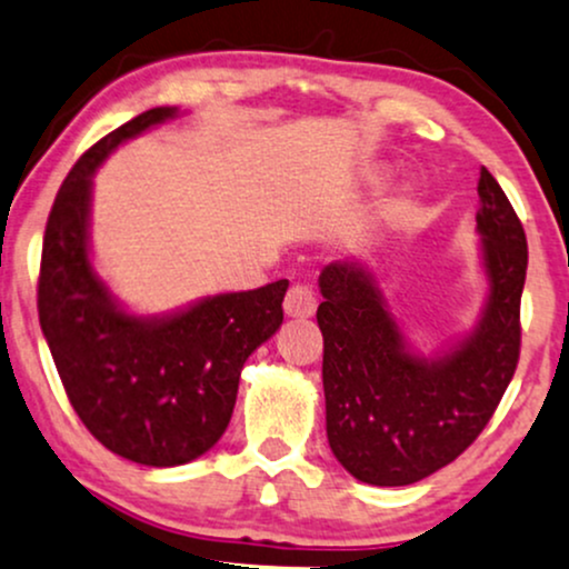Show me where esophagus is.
Listing matches in <instances>:
<instances>
[{"instance_id": "obj_1", "label": "esophagus", "mask_w": 569, "mask_h": 569, "mask_svg": "<svg viewBox=\"0 0 569 569\" xmlns=\"http://www.w3.org/2000/svg\"><path fill=\"white\" fill-rule=\"evenodd\" d=\"M316 307H318L316 291H312V286L307 283H293L283 299L286 316L291 318H310L312 312H316Z\"/></svg>"}]
</instances>
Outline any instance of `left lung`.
Here are the masks:
<instances>
[{
    "label": "left lung",
    "instance_id": "1",
    "mask_svg": "<svg viewBox=\"0 0 569 569\" xmlns=\"http://www.w3.org/2000/svg\"><path fill=\"white\" fill-rule=\"evenodd\" d=\"M479 198L487 310L447 356L420 358L409 350L367 267L331 262L318 278L326 436L358 481L407 487L449 466L479 439L511 382L521 348L527 238L487 168Z\"/></svg>",
    "mask_w": 569,
    "mask_h": 569
}]
</instances>
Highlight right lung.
Instances as JSON below:
<instances>
[{
    "mask_svg": "<svg viewBox=\"0 0 569 569\" xmlns=\"http://www.w3.org/2000/svg\"><path fill=\"white\" fill-rule=\"evenodd\" d=\"M149 109L77 160L50 208L39 264V326L71 407L109 452L152 468L184 466L221 439L240 369L283 323L289 280L217 293L168 318L114 305L88 257L90 184L117 143L173 117Z\"/></svg>",
    "mask_w": 569,
    "mask_h": 569,
    "instance_id": "add662e5",
    "label": "right lung"
}]
</instances>
